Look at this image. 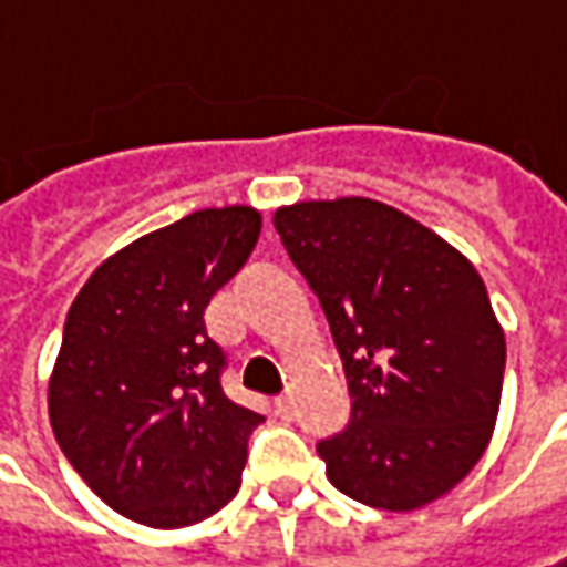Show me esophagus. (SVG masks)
Wrapping results in <instances>:
<instances>
[{
    "label": "esophagus",
    "instance_id": "esophagus-1",
    "mask_svg": "<svg viewBox=\"0 0 567 567\" xmlns=\"http://www.w3.org/2000/svg\"><path fill=\"white\" fill-rule=\"evenodd\" d=\"M276 409H279L282 415H288V412H291V393H285V396H279V400H276Z\"/></svg>",
    "mask_w": 567,
    "mask_h": 567
}]
</instances>
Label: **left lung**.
<instances>
[{
    "label": "left lung",
    "mask_w": 567,
    "mask_h": 567,
    "mask_svg": "<svg viewBox=\"0 0 567 567\" xmlns=\"http://www.w3.org/2000/svg\"><path fill=\"white\" fill-rule=\"evenodd\" d=\"M272 225L320 308L352 422L320 441L330 482L381 511H419L492 441L505 330L476 266L406 212L364 196L279 206Z\"/></svg>",
    "instance_id": "obj_1"
}]
</instances>
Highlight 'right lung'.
Here are the masks:
<instances>
[{
	"instance_id": "right-lung-1",
	"label": "right lung",
	"mask_w": 567,
	"mask_h": 567,
	"mask_svg": "<svg viewBox=\"0 0 567 567\" xmlns=\"http://www.w3.org/2000/svg\"><path fill=\"white\" fill-rule=\"evenodd\" d=\"M259 228L254 206L193 212L111 254L69 308L50 425L87 488L142 527L203 524L240 488L262 415L225 396L203 310Z\"/></svg>"
}]
</instances>
